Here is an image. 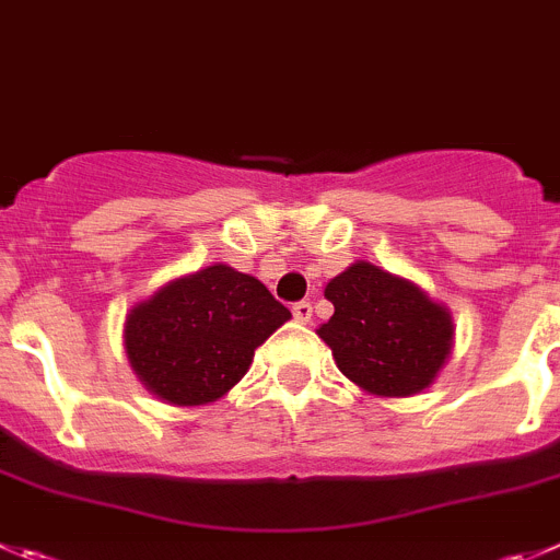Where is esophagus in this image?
I'll return each mask as SVG.
<instances>
[{
  "mask_svg": "<svg viewBox=\"0 0 560 560\" xmlns=\"http://www.w3.org/2000/svg\"><path fill=\"white\" fill-rule=\"evenodd\" d=\"M291 313H294L296 322L307 324L313 318V305H311V302H296V305L291 307Z\"/></svg>",
  "mask_w": 560,
  "mask_h": 560,
  "instance_id": "34e87169",
  "label": "esophagus"
}]
</instances>
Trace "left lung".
<instances>
[{
  "label": "left lung",
  "instance_id": "1",
  "mask_svg": "<svg viewBox=\"0 0 560 560\" xmlns=\"http://www.w3.org/2000/svg\"><path fill=\"white\" fill-rule=\"evenodd\" d=\"M335 313L316 329L335 365L360 390L407 398L425 390L448 363L454 318L418 283L354 260L324 289Z\"/></svg>",
  "mask_w": 560,
  "mask_h": 560
}]
</instances>
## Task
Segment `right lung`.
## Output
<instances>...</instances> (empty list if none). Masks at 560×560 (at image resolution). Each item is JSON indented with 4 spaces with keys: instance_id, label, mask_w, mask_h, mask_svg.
Returning <instances> with one entry per match:
<instances>
[{
    "instance_id": "1",
    "label": "right lung",
    "mask_w": 560,
    "mask_h": 560,
    "mask_svg": "<svg viewBox=\"0 0 560 560\" xmlns=\"http://www.w3.org/2000/svg\"><path fill=\"white\" fill-rule=\"evenodd\" d=\"M289 318V307L253 275L211 264L137 302L126 316L124 346L151 396L203 407L247 374L255 349Z\"/></svg>"
}]
</instances>
